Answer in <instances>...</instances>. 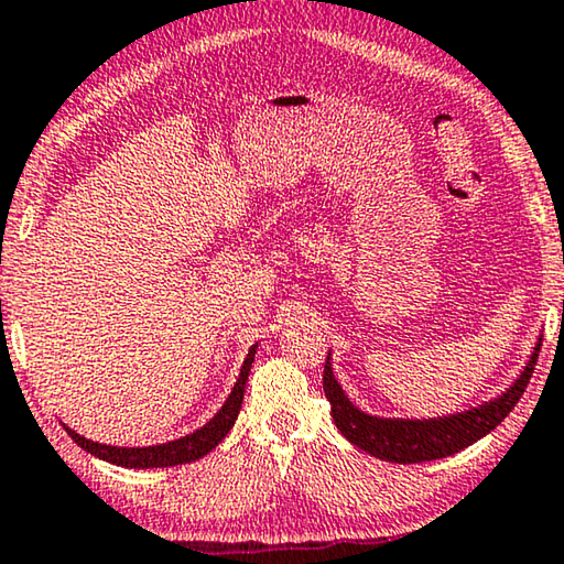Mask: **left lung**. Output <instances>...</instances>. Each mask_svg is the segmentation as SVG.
<instances>
[{"instance_id":"8db88e82","label":"left lung","mask_w":564,"mask_h":564,"mask_svg":"<svg viewBox=\"0 0 564 564\" xmlns=\"http://www.w3.org/2000/svg\"><path fill=\"white\" fill-rule=\"evenodd\" d=\"M542 348V337L536 340L534 350L527 360L524 370L505 393L491 398V401L476 405V409L438 415V419H380L360 411L348 395L343 386L333 376L330 352L325 360L323 388L327 401L333 405V421L337 431L370 456L383 458L393 464H421L433 462V458L452 456L462 448L476 444V441L487 436L489 431L499 426L507 419L509 411L514 409L519 398H522L527 383H530L532 370L536 366V355Z\"/></svg>"}]
</instances>
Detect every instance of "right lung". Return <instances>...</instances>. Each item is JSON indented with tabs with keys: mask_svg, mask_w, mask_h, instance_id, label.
I'll return each mask as SVG.
<instances>
[{
	"mask_svg": "<svg viewBox=\"0 0 564 564\" xmlns=\"http://www.w3.org/2000/svg\"><path fill=\"white\" fill-rule=\"evenodd\" d=\"M254 352L257 345H252L245 358V366L239 370L237 383H234L231 393L219 411H216L214 419L204 423L202 429H196L194 433H186L176 441H166V444L159 446H108V444H98V441H90L80 436V433L73 431L70 426H65L67 436H70L77 446L85 448V452L102 458V462L116 464V466H126V469H163V466H178V464H188L202 458L221 444V438L231 431L234 421L241 411V401H245V386L249 378V370H252L254 362Z\"/></svg>",
	"mask_w": 564,
	"mask_h": 564,
	"instance_id": "1",
	"label": "right lung"
}]
</instances>
